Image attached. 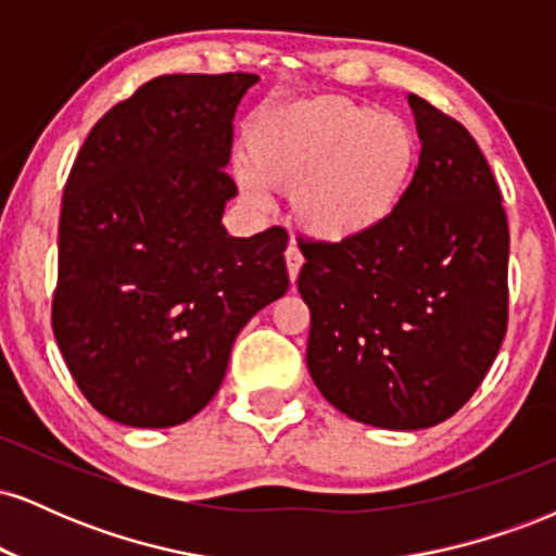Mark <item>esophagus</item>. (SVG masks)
<instances>
[{
    "label": "esophagus",
    "mask_w": 556,
    "mask_h": 556,
    "mask_svg": "<svg viewBox=\"0 0 556 556\" xmlns=\"http://www.w3.org/2000/svg\"><path fill=\"white\" fill-rule=\"evenodd\" d=\"M285 264H287V274H290V282H295L300 269H303V256H300V251H298L295 245L287 248Z\"/></svg>",
    "instance_id": "esophagus-1"
}]
</instances>
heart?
Returning a JSON list of instances; mask_svg holds the SVG:
<instances>
[{"mask_svg": "<svg viewBox=\"0 0 556 556\" xmlns=\"http://www.w3.org/2000/svg\"><path fill=\"white\" fill-rule=\"evenodd\" d=\"M238 188L264 206L266 185L290 195L305 238L344 245L379 232L416 180L418 136L400 114L344 96H311L261 110L245 132Z\"/></svg>", "mask_w": 556, "mask_h": 556, "instance_id": "b5f03b06", "label": "heart"}]
</instances>
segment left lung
Listing matches in <instances>:
<instances>
[{
    "instance_id": "obj_1",
    "label": "left lung",
    "mask_w": 556,
    "mask_h": 556,
    "mask_svg": "<svg viewBox=\"0 0 556 556\" xmlns=\"http://www.w3.org/2000/svg\"><path fill=\"white\" fill-rule=\"evenodd\" d=\"M420 159L400 212L368 238L300 245L308 371L358 424L429 429L470 400L507 331L509 229L468 130L407 93Z\"/></svg>"
}]
</instances>
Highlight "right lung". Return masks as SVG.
I'll use <instances>...</instances> for the list:
<instances>
[{"label": "right lung", "mask_w": 556, "mask_h": 556, "mask_svg": "<svg viewBox=\"0 0 556 556\" xmlns=\"http://www.w3.org/2000/svg\"><path fill=\"white\" fill-rule=\"evenodd\" d=\"M258 75H162L88 132L65 185L52 327L101 416L169 429L212 402L240 329L290 287L287 232L232 238V119Z\"/></svg>", "instance_id": "1"}]
</instances>
